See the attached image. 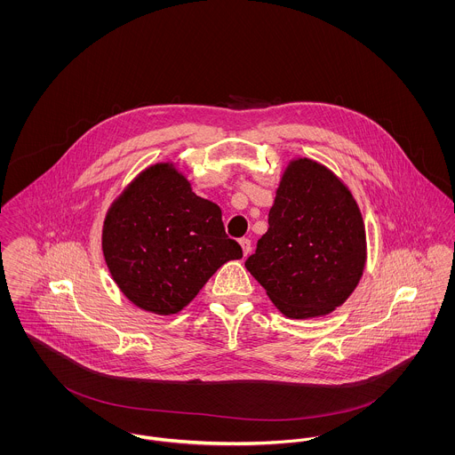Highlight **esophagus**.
<instances>
[{"label": "esophagus", "mask_w": 455, "mask_h": 455, "mask_svg": "<svg viewBox=\"0 0 455 455\" xmlns=\"http://www.w3.org/2000/svg\"><path fill=\"white\" fill-rule=\"evenodd\" d=\"M239 244H241V249H243V254L247 256L251 252V241L249 239H241Z\"/></svg>", "instance_id": "1"}]
</instances>
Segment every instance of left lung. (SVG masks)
I'll list each match as a JSON object with an SVG mask.
<instances>
[{"mask_svg":"<svg viewBox=\"0 0 455 455\" xmlns=\"http://www.w3.org/2000/svg\"><path fill=\"white\" fill-rule=\"evenodd\" d=\"M367 261L365 225L350 188L308 157L280 175L268 230L247 258V272L287 318L334 312L356 289Z\"/></svg>","mask_w":455,"mask_h":455,"instance_id":"8db88e82","label":"left lung"}]
</instances>
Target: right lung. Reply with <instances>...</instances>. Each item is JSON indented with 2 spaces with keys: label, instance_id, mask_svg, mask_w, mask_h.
Instances as JSON below:
<instances>
[{
  "label": "right lung",
  "instance_id": "1",
  "mask_svg": "<svg viewBox=\"0 0 455 455\" xmlns=\"http://www.w3.org/2000/svg\"><path fill=\"white\" fill-rule=\"evenodd\" d=\"M102 251L110 277L143 312H181L243 249L228 239L218 204L192 192L175 163L135 176L105 212Z\"/></svg>",
  "mask_w": 455,
  "mask_h": 455
}]
</instances>
